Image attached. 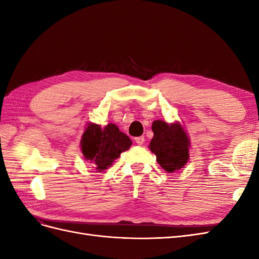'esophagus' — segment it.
<instances>
[{"label":"esophagus","mask_w":259,"mask_h":259,"mask_svg":"<svg viewBox=\"0 0 259 259\" xmlns=\"http://www.w3.org/2000/svg\"><path fill=\"white\" fill-rule=\"evenodd\" d=\"M135 143L139 146H142L145 143V137L144 136H140V137H136L135 138Z\"/></svg>","instance_id":"1"}]
</instances>
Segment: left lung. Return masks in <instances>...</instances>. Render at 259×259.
Returning <instances> with one entry per match:
<instances>
[{"label": "left lung", "mask_w": 259, "mask_h": 259, "mask_svg": "<svg viewBox=\"0 0 259 259\" xmlns=\"http://www.w3.org/2000/svg\"><path fill=\"white\" fill-rule=\"evenodd\" d=\"M153 138L150 142V150L156 155L161 167L173 173L182 168L189 159V138L178 123L167 124L165 121L152 123Z\"/></svg>", "instance_id": "obj_1"}]
</instances>
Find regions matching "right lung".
I'll return each instance as SVG.
<instances>
[{"label":"right lung","mask_w":259,"mask_h":259,"mask_svg":"<svg viewBox=\"0 0 259 259\" xmlns=\"http://www.w3.org/2000/svg\"><path fill=\"white\" fill-rule=\"evenodd\" d=\"M132 140L120 132L116 125L110 123L105 127L97 124H90L81 140V149L85 160L95 164L97 169L110 166L123 151H126Z\"/></svg>","instance_id":"obj_1"}]
</instances>
